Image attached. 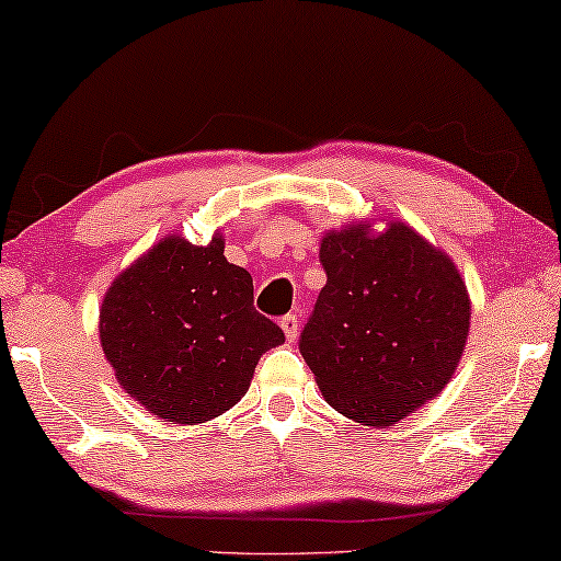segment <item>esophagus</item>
<instances>
[{
    "label": "esophagus",
    "instance_id": "34e87169",
    "mask_svg": "<svg viewBox=\"0 0 561 561\" xmlns=\"http://www.w3.org/2000/svg\"><path fill=\"white\" fill-rule=\"evenodd\" d=\"M280 328H283V333H286L288 341H296V337H298V328H300L298 316H283V318H280Z\"/></svg>",
    "mask_w": 561,
    "mask_h": 561
}]
</instances>
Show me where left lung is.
I'll list each match as a JSON object with an SVG mask.
<instances>
[{"mask_svg":"<svg viewBox=\"0 0 561 561\" xmlns=\"http://www.w3.org/2000/svg\"><path fill=\"white\" fill-rule=\"evenodd\" d=\"M328 283L300 333L302 360L345 417L388 427L443 392L470 333V296L449 255L392 220L330 231Z\"/></svg>","mask_w":561,"mask_h":561,"instance_id":"1","label":"left lung"}]
</instances>
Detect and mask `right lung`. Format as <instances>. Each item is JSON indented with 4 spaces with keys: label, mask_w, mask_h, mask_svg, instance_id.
<instances>
[{
    "label": "right lung",
    "mask_w": 561,
    "mask_h": 561,
    "mask_svg": "<svg viewBox=\"0 0 561 561\" xmlns=\"http://www.w3.org/2000/svg\"><path fill=\"white\" fill-rule=\"evenodd\" d=\"M99 337L128 398L173 425L218 417L243 398L261 355L286 341L253 308V278L224 255V236H167L116 275Z\"/></svg>",
    "instance_id": "right-lung-1"
}]
</instances>
